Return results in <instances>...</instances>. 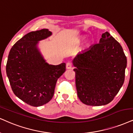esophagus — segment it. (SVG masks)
Here are the masks:
<instances>
[{"label":"esophagus","instance_id":"1","mask_svg":"<svg viewBox=\"0 0 133 133\" xmlns=\"http://www.w3.org/2000/svg\"><path fill=\"white\" fill-rule=\"evenodd\" d=\"M66 67L67 69H71L72 68V63L71 62H68V63H66Z\"/></svg>","mask_w":133,"mask_h":133}]
</instances>
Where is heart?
Here are the masks:
<instances>
[{
	"mask_svg": "<svg viewBox=\"0 0 133 133\" xmlns=\"http://www.w3.org/2000/svg\"><path fill=\"white\" fill-rule=\"evenodd\" d=\"M82 40H83V38H82L81 40H79V41H82Z\"/></svg>",
	"mask_w": 133,
	"mask_h": 133,
	"instance_id": "heart-1",
	"label": "heart"
}]
</instances>
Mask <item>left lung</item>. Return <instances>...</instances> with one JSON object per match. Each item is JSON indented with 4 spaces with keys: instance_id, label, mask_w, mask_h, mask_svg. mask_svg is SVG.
<instances>
[{
    "instance_id": "1",
    "label": "left lung",
    "mask_w": 133,
    "mask_h": 133,
    "mask_svg": "<svg viewBox=\"0 0 133 133\" xmlns=\"http://www.w3.org/2000/svg\"><path fill=\"white\" fill-rule=\"evenodd\" d=\"M73 63L76 67L73 70L77 94L83 104H108L123 84L127 57L119 42L109 32L102 34L99 44L77 54Z\"/></svg>"
}]
</instances>
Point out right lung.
<instances>
[{
    "label": "right lung",
    "instance_id": "right-lung-1",
    "mask_svg": "<svg viewBox=\"0 0 133 133\" xmlns=\"http://www.w3.org/2000/svg\"><path fill=\"white\" fill-rule=\"evenodd\" d=\"M52 35L48 29L24 35L10 50L6 72L16 97L33 107L43 105L53 97L57 79L66 70V64L47 63L37 48L39 41Z\"/></svg>",
    "mask_w": 133,
    "mask_h": 133
}]
</instances>
